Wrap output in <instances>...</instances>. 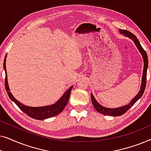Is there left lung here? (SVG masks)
Wrapping results in <instances>:
<instances>
[{"mask_svg":"<svg viewBox=\"0 0 151 151\" xmlns=\"http://www.w3.org/2000/svg\"><path fill=\"white\" fill-rule=\"evenodd\" d=\"M119 32L122 34H123L124 36H127L128 38L132 39L133 40V42H135L136 47H137L138 50L139 51V52L141 53L144 60V69H143V74H142V84H141V87H140V90L139 93H138L137 96L134 98L133 100L131 101V102L129 104L124 106L118 107V108H106V107L102 106V105L99 104L97 102L96 99H95L94 96H93L91 93V98L92 104L93 105L94 108L96 109V111L102 114L106 115H111V116H119V115H123L124 113H125L129 109L131 108L132 106H133L134 104L141 98L143 95L144 90H145L146 85V73H147V69H148V56L146 54V52L145 50L142 48L141 44H140L139 40H137V37L135 35L132 34L131 32H129V31L124 30V29H119Z\"/></svg>","mask_w":151,"mask_h":151,"instance_id":"8db88e82","label":"left lung"}]
</instances>
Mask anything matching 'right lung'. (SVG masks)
I'll use <instances>...</instances> for the list:
<instances>
[{
	"label": "right lung",
	"instance_id": "obj_1",
	"mask_svg": "<svg viewBox=\"0 0 151 151\" xmlns=\"http://www.w3.org/2000/svg\"><path fill=\"white\" fill-rule=\"evenodd\" d=\"M3 68L5 71V89L7 91V93L9 96V98L14 102V103L19 107L21 111H23L24 113L29 116L32 117V118L38 119V120H43V119L49 118V117H52L55 115H58L60 113L67 104L69 102L70 94H71V91L73 86H71L65 93L63 96L58 100L55 104L49 105V106H40V107H32V106H27L25 105L22 104V103L16 100V99L13 96L12 93L10 92L9 85H8L7 82V71H6V55L5 59H4L3 62Z\"/></svg>",
	"mask_w": 151,
	"mask_h": 151
}]
</instances>
